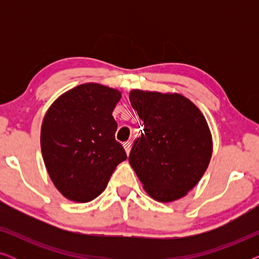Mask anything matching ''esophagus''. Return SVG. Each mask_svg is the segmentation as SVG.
<instances>
[{
  "instance_id": "obj_1",
  "label": "esophagus",
  "mask_w": 259,
  "mask_h": 259,
  "mask_svg": "<svg viewBox=\"0 0 259 259\" xmlns=\"http://www.w3.org/2000/svg\"><path fill=\"white\" fill-rule=\"evenodd\" d=\"M131 141H126V143H123V148H125L126 153L130 154V151H131Z\"/></svg>"
}]
</instances>
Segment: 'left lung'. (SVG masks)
Here are the masks:
<instances>
[{"instance_id":"left-lung-1","label":"left lung","mask_w":259,"mask_h":259,"mask_svg":"<svg viewBox=\"0 0 259 259\" xmlns=\"http://www.w3.org/2000/svg\"><path fill=\"white\" fill-rule=\"evenodd\" d=\"M130 101L144 125L131 150V166L155 200L179 199L197 185L210 162L206 120L180 94L136 90Z\"/></svg>"}]
</instances>
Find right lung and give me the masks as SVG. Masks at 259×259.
I'll use <instances>...</instances> for the list:
<instances>
[{"instance_id": "obj_1", "label": "right lung", "mask_w": 259, "mask_h": 259, "mask_svg": "<svg viewBox=\"0 0 259 259\" xmlns=\"http://www.w3.org/2000/svg\"><path fill=\"white\" fill-rule=\"evenodd\" d=\"M121 94L98 83H83L62 94L46 113L41 151L60 192L79 203L93 200L107 186L118 164L126 160L115 140L112 112Z\"/></svg>"}]
</instances>
